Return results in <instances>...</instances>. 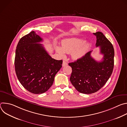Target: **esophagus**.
<instances>
[{
  "label": "esophagus",
  "mask_w": 127,
  "mask_h": 127,
  "mask_svg": "<svg viewBox=\"0 0 127 127\" xmlns=\"http://www.w3.org/2000/svg\"><path fill=\"white\" fill-rule=\"evenodd\" d=\"M68 65V63L66 62V61H63V63H62V66L63 67H64V66H67Z\"/></svg>",
  "instance_id": "1"
}]
</instances>
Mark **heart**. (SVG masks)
I'll return each mask as SVG.
<instances>
[{
	"label": "heart",
	"instance_id": "obj_1",
	"mask_svg": "<svg viewBox=\"0 0 127 127\" xmlns=\"http://www.w3.org/2000/svg\"><path fill=\"white\" fill-rule=\"evenodd\" d=\"M62 48L58 47L57 52L62 57H65V53H71L72 58L77 60L83 58L89 49L90 44L84 40L78 38H70L62 42Z\"/></svg>",
	"mask_w": 127,
	"mask_h": 127
}]
</instances>
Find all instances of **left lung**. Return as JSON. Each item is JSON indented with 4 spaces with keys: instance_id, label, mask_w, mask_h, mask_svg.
I'll list each match as a JSON object with an SVG mask.
<instances>
[{
    "instance_id": "8db88e82",
    "label": "left lung",
    "mask_w": 127,
    "mask_h": 127,
    "mask_svg": "<svg viewBox=\"0 0 127 127\" xmlns=\"http://www.w3.org/2000/svg\"><path fill=\"white\" fill-rule=\"evenodd\" d=\"M94 34L96 37V47H99L103 56L102 60H95L89 51L81 59L69 63L72 70L70 78L72 84L84 94L95 93L102 87L111 76L114 66L113 45L101 32Z\"/></svg>"
}]
</instances>
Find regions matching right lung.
Masks as SVG:
<instances>
[{
    "mask_svg": "<svg viewBox=\"0 0 127 127\" xmlns=\"http://www.w3.org/2000/svg\"><path fill=\"white\" fill-rule=\"evenodd\" d=\"M43 39L34 31L24 36L15 51V71L21 84L34 94L45 93L54 82L63 61L52 58L43 45Z\"/></svg>",
    "mask_w": 127,
    "mask_h": 127,
    "instance_id": "obj_1",
    "label": "right lung"
}]
</instances>
